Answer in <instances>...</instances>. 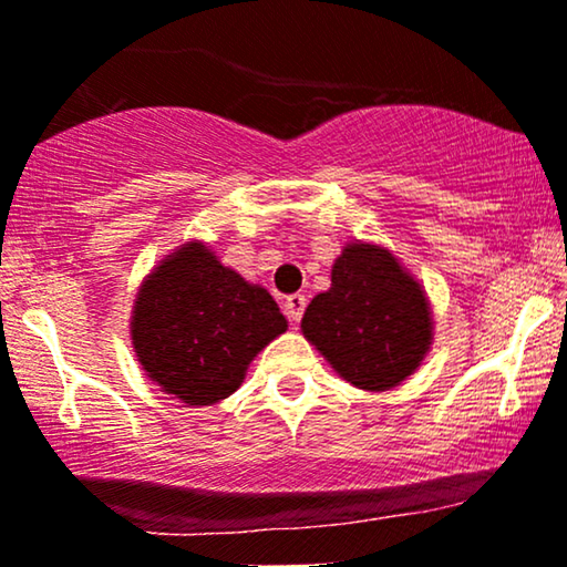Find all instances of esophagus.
Wrapping results in <instances>:
<instances>
[{
    "instance_id": "34e87169",
    "label": "esophagus",
    "mask_w": 567,
    "mask_h": 567,
    "mask_svg": "<svg viewBox=\"0 0 567 567\" xmlns=\"http://www.w3.org/2000/svg\"><path fill=\"white\" fill-rule=\"evenodd\" d=\"M303 311H306V296H303V292H292V296L285 298V313H288L290 321H300Z\"/></svg>"
}]
</instances>
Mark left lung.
<instances>
[{
  "instance_id": "left-lung-1",
  "label": "left lung",
  "mask_w": 567,
  "mask_h": 567,
  "mask_svg": "<svg viewBox=\"0 0 567 567\" xmlns=\"http://www.w3.org/2000/svg\"><path fill=\"white\" fill-rule=\"evenodd\" d=\"M300 329L344 381L365 391L399 386L433 344L417 279L386 248L360 240L337 256L331 288L308 303Z\"/></svg>"
}]
</instances>
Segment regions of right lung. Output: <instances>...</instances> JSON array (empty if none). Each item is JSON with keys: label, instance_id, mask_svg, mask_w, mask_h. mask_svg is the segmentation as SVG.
<instances>
[{"label": "right lung", "instance_id": "right-lung-1", "mask_svg": "<svg viewBox=\"0 0 567 567\" xmlns=\"http://www.w3.org/2000/svg\"><path fill=\"white\" fill-rule=\"evenodd\" d=\"M288 329L267 288L248 282L199 240H188L150 271L132 311L142 371L188 406L228 399L248 365Z\"/></svg>", "mask_w": 567, "mask_h": 567}]
</instances>
